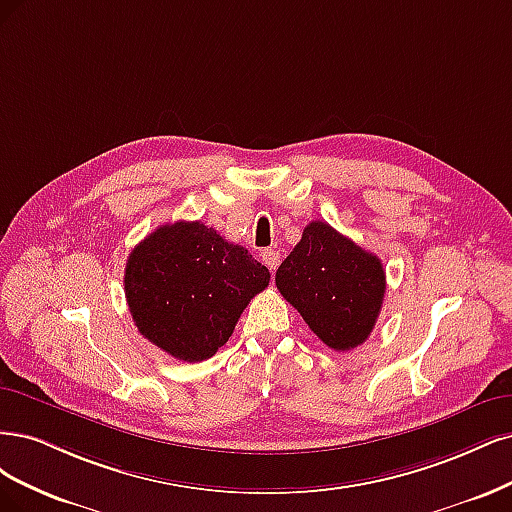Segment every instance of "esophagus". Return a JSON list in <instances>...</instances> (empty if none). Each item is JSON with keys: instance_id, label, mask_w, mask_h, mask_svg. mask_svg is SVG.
I'll return each mask as SVG.
<instances>
[{"instance_id": "esophagus-1", "label": "esophagus", "mask_w": 512, "mask_h": 512, "mask_svg": "<svg viewBox=\"0 0 512 512\" xmlns=\"http://www.w3.org/2000/svg\"><path fill=\"white\" fill-rule=\"evenodd\" d=\"M261 259H263V263H266V266H268V270L274 272V270L278 268V263H280V253L274 251V249H266V251L261 253Z\"/></svg>"}]
</instances>
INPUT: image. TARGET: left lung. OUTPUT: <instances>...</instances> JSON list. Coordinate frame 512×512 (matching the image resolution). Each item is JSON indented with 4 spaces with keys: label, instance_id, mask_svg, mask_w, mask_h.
<instances>
[{
    "label": "left lung",
    "instance_id": "left-lung-1",
    "mask_svg": "<svg viewBox=\"0 0 512 512\" xmlns=\"http://www.w3.org/2000/svg\"><path fill=\"white\" fill-rule=\"evenodd\" d=\"M276 287L329 349L351 351L368 340L387 285L381 259L312 221L276 270Z\"/></svg>",
    "mask_w": 512,
    "mask_h": 512
}]
</instances>
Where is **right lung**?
Here are the masks:
<instances>
[{
	"instance_id": "right-lung-1",
	"label": "right lung",
	"mask_w": 512,
	"mask_h": 512,
	"mask_svg": "<svg viewBox=\"0 0 512 512\" xmlns=\"http://www.w3.org/2000/svg\"><path fill=\"white\" fill-rule=\"evenodd\" d=\"M268 283L266 266L202 221L161 225L125 266V298L138 332L189 364L221 349Z\"/></svg>"
}]
</instances>
